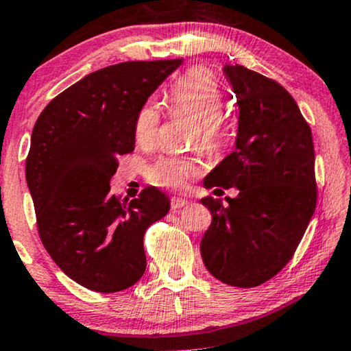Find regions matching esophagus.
Here are the masks:
<instances>
[{
  "mask_svg": "<svg viewBox=\"0 0 351 351\" xmlns=\"http://www.w3.org/2000/svg\"><path fill=\"white\" fill-rule=\"evenodd\" d=\"M187 204H189V200L181 199V197H173V199H171V210H180Z\"/></svg>",
  "mask_w": 351,
  "mask_h": 351,
  "instance_id": "obj_1",
  "label": "esophagus"
}]
</instances>
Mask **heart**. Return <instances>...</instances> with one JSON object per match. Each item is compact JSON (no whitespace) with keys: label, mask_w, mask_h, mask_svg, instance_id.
Returning <instances> with one entry per match:
<instances>
[{"label":"heart","mask_w":351,"mask_h":351,"mask_svg":"<svg viewBox=\"0 0 351 351\" xmlns=\"http://www.w3.org/2000/svg\"><path fill=\"white\" fill-rule=\"evenodd\" d=\"M169 101L173 111L184 112L195 121L192 141H199L206 151L215 152L227 140V124L219 114L224 105V93L215 76L204 68H194L170 87ZM160 114L156 105L146 103L138 111L135 140L140 146L149 147L157 140ZM200 173V162L187 157H162L151 167L149 181L167 189H184L192 178Z\"/></svg>","instance_id":"heart-1"}]
</instances>
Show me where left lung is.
<instances>
[{"instance_id": "1", "label": "left lung", "mask_w": 351, "mask_h": 351, "mask_svg": "<svg viewBox=\"0 0 351 351\" xmlns=\"http://www.w3.org/2000/svg\"><path fill=\"white\" fill-rule=\"evenodd\" d=\"M223 73L237 97L234 151L208 175L205 187H237L239 195H206L211 224L200 243L208 272L230 286L253 288L293 258L317 205L312 130L278 82L241 65ZM216 191V189H215Z\"/></svg>"}]
</instances>
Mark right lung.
Returning a JSON list of instances; mask_svg holds the SVG:
<instances>
[{"label": "right lung", "instance_id": "right-lung-1", "mask_svg": "<svg viewBox=\"0 0 351 351\" xmlns=\"http://www.w3.org/2000/svg\"><path fill=\"white\" fill-rule=\"evenodd\" d=\"M182 58L122 62L57 95L33 127L25 176L44 248L84 288L117 293L146 270L143 237L170 199L146 187L122 204L110 194L119 156L135 149V119Z\"/></svg>", "mask_w": 351, "mask_h": 351}]
</instances>
